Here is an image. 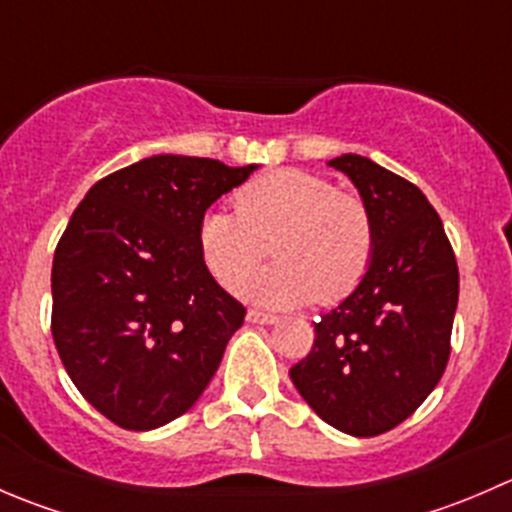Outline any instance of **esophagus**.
<instances>
[{"mask_svg":"<svg viewBox=\"0 0 512 512\" xmlns=\"http://www.w3.org/2000/svg\"><path fill=\"white\" fill-rule=\"evenodd\" d=\"M247 322H250V324H277V322H280V317H275V314L260 312V309H250V312H247Z\"/></svg>","mask_w":512,"mask_h":512,"instance_id":"obj_1","label":"esophagus"}]
</instances>
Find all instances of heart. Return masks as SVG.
<instances>
[{"label":"heart","instance_id":"b5f03b06","mask_svg":"<svg viewBox=\"0 0 512 512\" xmlns=\"http://www.w3.org/2000/svg\"><path fill=\"white\" fill-rule=\"evenodd\" d=\"M235 208H210L198 227L205 267L225 289H240L270 251L276 265L242 288L265 307H294L312 297L334 304L369 270L374 220L364 200L339 193L332 180L277 170L247 183Z\"/></svg>","mask_w":512,"mask_h":512}]
</instances>
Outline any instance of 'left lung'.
<instances>
[{
  "instance_id": "8db88e82",
  "label": "left lung",
  "mask_w": 512,
  "mask_h": 512,
  "mask_svg": "<svg viewBox=\"0 0 512 512\" xmlns=\"http://www.w3.org/2000/svg\"><path fill=\"white\" fill-rule=\"evenodd\" d=\"M342 170L374 220L361 282L314 322V347L289 369L299 396L349 436H379L436 389L451 354L458 265L426 195L371 158L344 153Z\"/></svg>"
}]
</instances>
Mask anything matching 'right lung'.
I'll return each mask as SVG.
<instances>
[{
  "label": "right lung",
  "instance_id": "obj_1",
  "mask_svg": "<svg viewBox=\"0 0 512 512\" xmlns=\"http://www.w3.org/2000/svg\"><path fill=\"white\" fill-rule=\"evenodd\" d=\"M257 165L151 156L98 180L51 267V334L86 401L128 431L183 416L223 361L245 307L205 267L203 215Z\"/></svg>",
  "mask_w": 512,
  "mask_h": 512
}]
</instances>
